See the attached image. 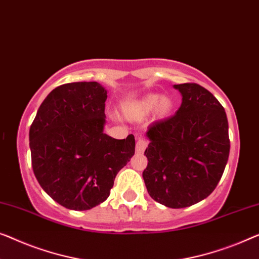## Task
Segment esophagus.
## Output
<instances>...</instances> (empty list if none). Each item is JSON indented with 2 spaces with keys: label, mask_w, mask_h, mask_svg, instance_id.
I'll return each mask as SVG.
<instances>
[{
  "label": "esophagus",
  "mask_w": 259,
  "mask_h": 259,
  "mask_svg": "<svg viewBox=\"0 0 259 259\" xmlns=\"http://www.w3.org/2000/svg\"><path fill=\"white\" fill-rule=\"evenodd\" d=\"M147 145H148V142L146 141L145 139H139L137 142V148H136L137 153H139V154H142V153L145 152V149L147 148Z\"/></svg>",
  "instance_id": "34e87169"
}]
</instances>
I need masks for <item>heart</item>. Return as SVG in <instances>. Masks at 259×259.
<instances>
[{
    "label": "heart",
    "instance_id": "obj_1",
    "mask_svg": "<svg viewBox=\"0 0 259 259\" xmlns=\"http://www.w3.org/2000/svg\"><path fill=\"white\" fill-rule=\"evenodd\" d=\"M171 106V102L167 97H161L159 95H147L142 98L134 100V102L127 103L123 106V112L126 117L134 120H139L147 117L155 110L159 113H166Z\"/></svg>",
    "mask_w": 259,
    "mask_h": 259
}]
</instances>
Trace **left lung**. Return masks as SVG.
I'll return each instance as SVG.
<instances>
[{
  "label": "left lung",
  "mask_w": 259,
  "mask_h": 259,
  "mask_svg": "<svg viewBox=\"0 0 259 259\" xmlns=\"http://www.w3.org/2000/svg\"><path fill=\"white\" fill-rule=\"evenodd\" d=\"M182 95L176 113L148 127V164L142 173L153 200L186 208L210 195L222 178L230 152L226 111L207 89L174 85Z\"/></svg>",
  "instance_id": "8db88e82"
}]
</instances>
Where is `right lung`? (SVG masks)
Instances as JSON below:
<instances>
[{"mask_svg":"<svg viewBox=\"0 0 259 259\" xmlns=\"http://www.w3.org/2000/svg\"><path fill=\"white\" fill-rule=\"evenodd\" d=\"M107 91L97 81L58 86L30 126L33 174L52 200L89 210L110 196L118 171L134 155L133 134L118 140L104 133Z\"/></svg>","mask_w":259,"mask_h":259,"instance_id":"right-lung-1","label":"right lung"}]
</instances>
